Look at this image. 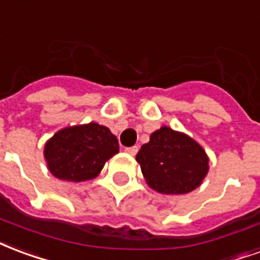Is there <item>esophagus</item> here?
<instances>
[{
  "mask_svg": "<svg viewBox=\"0 0 260 260\" xmlns=\"http://www.w3.org/2000/svg\"><path fill=\"white\" fill-rule=\"evenodd\" d=\"M138 150H139V147H138V146H132V147H126V149H125V151H126L128 154L135 155L136 153H138Z\"/></svg>",
  "mask_w": 260,
  "mask_h": 260,
  "instance_id": "1",
  "label": "esophagus"
}]
</instances>
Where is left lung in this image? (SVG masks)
<instances>
[{
    "label": "left lung",
    "mask_w": 260,
    "mask_h": 260,
    "mask_svg": "<svg viewBox=\"0 0 260 260\" xmlns=\"http://www.w3.org/2000/svg\"><path fill=\"white\" fill-rule=\"evenodd\" d=\"M146 183L161 194H186L203 183L209 169L205 150L186 134L161 126L136 154Z\"/></svg>",
    "instance_id": "obj_1"
}]
</instances>
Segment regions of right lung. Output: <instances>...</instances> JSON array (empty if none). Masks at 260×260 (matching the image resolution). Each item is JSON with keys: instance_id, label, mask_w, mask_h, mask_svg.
I'll use <instances>...</instances> for the list:
<instances>
[{"instance_id": "add662e5", "label": "right lung", "mask_w": 260, "mask_h": 260, "mask_svg": "<svg viewBox=\"0 0 260 260\" xmlns=\"http://www.w3.org/2000/svg\"><path fill=\"white\" fill-rule=\"evenodd\" d=\"M118 150V140L107 126L89 122L57 131L45 143L44 157L55 178L84 182L101 174Z\"/></svg>"}]
</instances>
